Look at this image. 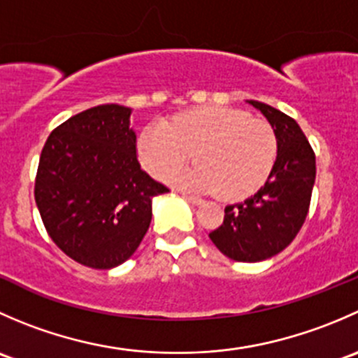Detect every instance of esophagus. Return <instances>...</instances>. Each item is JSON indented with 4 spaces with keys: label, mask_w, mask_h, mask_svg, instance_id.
I'll return each instance as SVG.
<instances>
[{
    "label": "esophagus",
    "mask_w": 358,
    "mask_h": 358,
    "mask_svg": "<svg viewBox=\"0 0 358 358\" xmlns=\"http://www.w3.org/2000/svg\"><path fill=\"white\" fill-rule=\"evenodd\" d=\"M183 197H185L187 201L190 202V204H194V206H201L202 204V199H199V197H196V196H189V194H182Z\"/></svg>",
    "instance_id": "obj_1"
}]
</instances>
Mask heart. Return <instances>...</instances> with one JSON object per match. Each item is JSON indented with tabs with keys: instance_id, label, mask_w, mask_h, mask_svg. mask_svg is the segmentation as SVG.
<instances>
[{
	"instance_id": "1",
	"label": "heart",
	"mask_w": 358,
	"mask_h": 358,
	"mask_svg": "<svg viewBox=\"0 0 358 358\" xmlns=\"http://www.w3.org/2000/svg\"><path fill=\"white\" fill-rule=\"evenodd\" d=\"M194 152L199 164L176 175L175 182L237 201L265 183L277 156V140L266 121L227 107L183 112L168 124L147 126L138 138L140 161L156 178L171 176Z\"/></svg>"
}]
</instances>
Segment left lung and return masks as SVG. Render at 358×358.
Here are the masks:
<instances>
[{
	"mask_svg": "<svg viewBox=\"0 0 358 358\" xmlns=\"http://www.w3.org/2000/svg\"><path fill=\"white\" fill-rule=\"evenodd\" d=\"M270 122L277 159L265 185L244 202L227 206L223 223L209 234L236 262L256 263L286 249L308 215L315 183V154L294 119L263 102L248 100Z\"/></svg>",
	"mask_w": 358,
	"mask_h": 358,
	"instance_id": "1",
	"label": "left lung"
}]
</instances>
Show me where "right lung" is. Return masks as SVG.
Instances as JSON below:
<instances>
[{"label":"right lung","mask_w":358,"mask_h":358,"mask_svg":"<svg viewBox=\"0 0 358 358\" xmlns=\"http://www.w3.org/2000/svg\"><path fill=\"white\" fill-rule=\"evenodd\" d=\"M131 109L96 106L50 133L39 157L34 199L53 243L81 265L109 270L142 243L152 197L168 187L136 159Z\"/></svg>","instance_id":"add662e5"}]
</instances>
